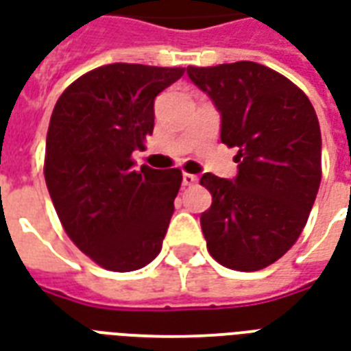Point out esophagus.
Returning a JSON list of instances; mask_svg holds the SVG:
<instances>
[{
  "mask_svg": "<svg viewBox=\"0 0 351 351\" xmlns=\"http://www.w3.org/2000/svg\"><path fill=\"white\" fill-rule=\"evenodd\" d=\"M197 180H199V178H197L195 175H191V173H184L182 176L184 186H193V184H197Z\"/></svg>",
  "mask_w": 351,
  "mask_h": 351,
  "instance_id": "34e87169",
  "label": "esophagus"
}]
</instances>
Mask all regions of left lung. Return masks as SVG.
Returning a JSON list of instances; mask_svg holds the SVG:
<instances>
[{"label":"left lung","instance_id":"left-lung-1","mask_svg":"<svg viewBox=\"0 0 351 351\" xmlns=\"http://www.w3.org/2000/svg\"><path fill=\"white\" fill-rule=\"evenodd\" d=\"M188 76L221 115V143L236 147L234 180L204 173L212 206L201 214L210 255L256 271L300 238L322 180V134L305 93L253 63L188 66Z\"/></svg>","mask_w":351,"mask_h":351}]
</instances>
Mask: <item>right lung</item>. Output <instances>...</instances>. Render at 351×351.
<instances>
[{
    "mask_svg": "<svg viewBox=\"0 0 351 351\" xmlns=\"http://www.w3.org/2000/svg\"><path fill=\"white\" fill-rule=\"evenodd\" d=\"M184 69L113 63L59 96L46 136L44 178L64 232L90 261L134 271L162 251L180 169H136L154 130V98Z\"/></svg>",
    "mask_w": 351,
    "mask_h": 351,
    "instance_id": "obj_1",
    "label": "right lung"
}]
</instances>
